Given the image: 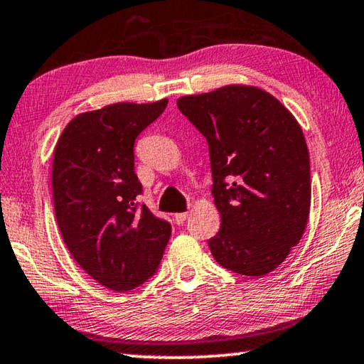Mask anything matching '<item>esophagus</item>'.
<instances>
[{"label": "esophagus", "instance_id": "esophagus-1", "mask_svg": "<svg viewBox=\"0 0 364 364\" xmlns=\"http://www.w3.org/2000/svg\"><path fill=\"white\" fill-rule=\"evenodd\" d=\"M188 218V213L186 212H181V213H175V221L176 225H183L184 221Z\"/></svg>", "mask_w": 364, "mask_h": 364}]
</instances>
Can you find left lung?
Masks as SVG:
<instances>
[{"mask_svg": "<svg viewBox=\"0 0 364 364\" xmlns=\"http://www.w3.org/2000/svg\"><path fill=\"white\" fill-rule=\"evenodd\" d=\"M176 106L208 143L221 218L208 239L213 258L254 278L278 268L310 215V156L299 122L274 96L249 85L183 96Z\"/></svg>", "mask_w": 364, "mask_h": 364, "instance_id": "left-lung-1", "label": "left lung"}]
</instances>
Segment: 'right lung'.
Instances as JSON below:
<instances>
[{
	"instance_id": "right-lung-1",
	"label": "right lung",
	"mask_w": 364,
	"mask_h": 364,
	"mask_svg": "<svg viewBox=\"0 0 364 364\" xmlns=\"http://www.w3.org/2000/svg\"><path fill=\"white\" fill-rule=\"evenodd\" d=\"M117 102L78 114L54 149L53 199L59 231L75 262L110 291H132L156 273L171 226L138 207L134 139L167 107Z\"/></svg>"
}]
</instances>
